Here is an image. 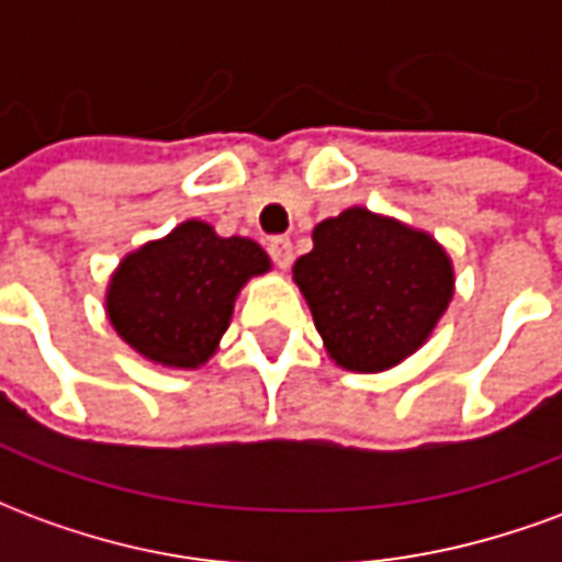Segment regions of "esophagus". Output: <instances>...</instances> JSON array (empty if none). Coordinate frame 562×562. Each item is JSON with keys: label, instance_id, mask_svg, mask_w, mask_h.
Instances as JSON below:
<instances>
[{"label": "esophagus", "instance_id": "obj_1", "mask_svg": "<svg viewBox=\"0 0 562 562\" xmlns=\"http://www.w3.org/2000/svg\"><path fill=\"white\" fill-rule=\"evenodd\" d=\"M268 252H270V258H273V265H277V268L285 270L289 265H292L294 249H292V240H289V237H273V240L268 244Z\"/></svg>", "mask_w": 562, "mask_h": 562}]
</instances>
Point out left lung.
Here are the masks:
<instances>
[{"mask_svg":"<svg viewBox=\"0 0 562 562\" xmlns=\"http://www.w3.org/2000/svg\"><path fill=\"white\" fill-rule=\"evenodd\" d=\"M292 277L330 361L352 373H382L418 352L454 297L442 244L367 207L318 222Z\"/></svg>","mask_w":562,"mask_h":562,"instance_id":"obj_1","label":"left lung"}]
</instances>
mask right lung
<instances>
[{"instance_id": "obj_1", "label": "right lung", "mask_w": 562, "mask_h": 562, "mask_svg": "<svg viewBox=\"0 0 562 562\" xmlns=\"http://www.w3.org/2000/svg\"><path fill=\"white\" fill-rule=\"evenodd\" d=\"M268 270V252L256 240L220 237L207 222L186 220L120 261L104 310L147 361L198 370L220 349L240 289Z\"/></svg>"}]
</instances>
